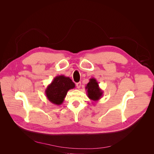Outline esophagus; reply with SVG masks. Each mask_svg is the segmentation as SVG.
<instances>
[{
	"mask_svg": "<svg viewBox=\"0 0 154 154\" xmlns=\"http://www.w3.org/2000/svg\"><path fill=\"white\" fill-rule=\"evenodd\" d=\"M76 86L77 88H80L81 87V82H78L76 83Z\"/></svg>",
	"mask_w": 154,
	"mask_h": 154,
	"instance_id": "1",
	"label": "esophagus"
}]
</instances>
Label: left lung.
I'll list each match as a JSON object with an SVG mask.
<instances>
[{"label":"left lung","instance_id":"left-lung-1","mask_svg":"<svg viewBox=\"0 0 154 154\" xmlns=\"http://www.w3.org/2000/svg\"><path fill=\"white\" fill-rule=\"evenodd\" d=\"M85 89L86 90L88 97L93 101L99 100L103 93V91L100 88L98 82L94 78L90 79L89 82L85 86Z\"/></svg>","mask_w":154,"mask_h":154}]
</instances>
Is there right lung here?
I'll use <instances>...</instances> for the list:
<instances>
[{"mask_svg": "<svg viewBox=\"0 0 154 154\" xmlns=\"http://www.w3.org/2000/svg\"><path fill=\"white\" fill-rule=\"evenodd\" d=\"M75 85L72 80L63 75L55 77L45 90L47 99L52 103L59 105L63 103L67 93L74 89Z\"/></svg>", "mask_w": 154, "mask_h": 154, "instance_id": "right-lung-1", "label": "right lung"}]
</instances>
